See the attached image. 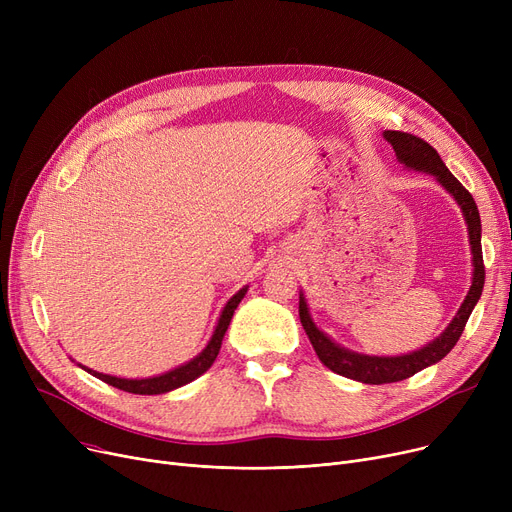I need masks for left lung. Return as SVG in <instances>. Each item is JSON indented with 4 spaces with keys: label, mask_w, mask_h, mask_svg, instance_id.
Segmentation results:
<instances>
[{
    "label": "left lung",
    "mask_w": 512,
    "mask_h": 512,
    "mask_svg": "<svg viewBox=\"0 0 512 512\" xmlns=\"http://www.w3.org/2000/svg\"><path fill=\"white\" fill-rule=\"evenodd\" d=\"M384 139L392 145L396 159L402 166H405L407 170L425 172L429 176H434L444 191L456 201V205L461 207L463 220H465L467 232H469L471 255H473L471 257L473 278H471V288L467 292L465 301L461 303L459 311H456V315L452 317L446 330L432 342H427L425 346L417 348V351L407 353V355H394V357L363 355V353L351 351V348L334 342L326 332H321L317 328V324L311 317L305 294L301 290L299 317H301V324L315 348L319 361L324 363L328 369H332L334 373L344 375V378H351L361 384L400 382V380L411 378V375H415L417 371L442 361L452 351L454 344L459 342L467 319L481 297L483 282H486V270H483V257H481V220H479V211H477V205H475L471 193L450 174V170L446 168L438 151L432 145H427L423 139L413 137V134H409V132H400V130H384Z\"/></svg>",
    "instance_id": "obj_1"
}]
</instances>
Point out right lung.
<instances>
[{"label":"right lung","mask_w":512,"mask_h":512,"mask_svg":"<svg viewBox=\"0 0 512 512\" xmlns=\"http://www.w3.org/2000/svg\"><path fill=\"white\" fill-rule=\"evenodd\" d=\"M247 290H249V286H242V288L234 294V297L224 305V309H222V313H220V319H218V324H215L213 334H211L209 342L205 344L203 351H201L197 357H193L191 361H186V363H182V365H178V367H174V369H170V371H166V373L153 375V378L128 380V378H116V375L99 373V371L89 369V367L80 365V363H76V365H78L80 369H85L87 373L95 375L97 380H101V382H105V384H110V386H114V388H118V390L130 392V394H149V396H151V394H166V392H172V390H176V388H180V386L191 384L193 380L199 378V375H203V373L213 365L215 357H218L220 348H222L224 334H226V330H228V326H230V319H232V315H234V309L238 307V303H240L242 299H245ZM72 361H74V359H72Z\"/></svg>","instance_id":"obj_1"}]
</instances>
